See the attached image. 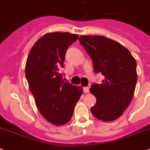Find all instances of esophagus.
<instances>
[{
  "label": "esophagus",
  "mask_w": 150,
  "mask_h": 150,
  "mask_svg": "<svg viewBox=\"0 0 150 150\" xmlns=\"http://www.w3.org/2000/svg\"><path fill=\"white\" fill-rule=\"evenodd\" d=\"M89 87H83V92L84 93H89Z\"/></svg>",
  "instance_id": "34e87169"
}]
</instances>
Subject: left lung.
<instances>
[{
    "label": "left lung",
    "mask_w": 150,
    "mask_h": 150,
    "mask_svg": "<svg viewBox=\"0 0 150 150\" xmlns=\"http://www.w3.org/2000/svg\"><path fill=\"white\" fill-rule=\"evenodd\" d=\"M90 56L96 74L104 80L89 89L96 98L91 112L98 120L112 121L121 117L134 97L137 74L131 53L118 42L101 35H83L79 38Z\"/></svg>",
    "instance_id": "8db88e82"
}]
</instances>
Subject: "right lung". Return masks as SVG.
<instances>
[{"instance_id": "obj_1", "label": "right lung", "mask_w": 150, "mask_h": 150, "mask_svg": "<svg viewBox=\"0 0 150 150\" xmlns=\"http://www.w3.org/2000/svg\"><path fill=\"white\" fill-rule=\"evenodd\" d=\"M79 35L68 33H47L30 50L25 77L41 115L48 122L64 125L72 117L83 89L63 80L67 50Z\"/></svg>"}]
</instances>
